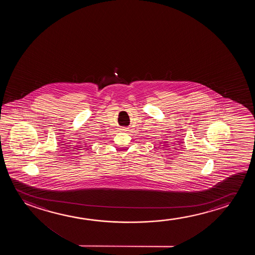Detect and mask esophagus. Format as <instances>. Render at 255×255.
Listing matches in <instances>:
<instances>
[{"label":"esophagus","mask_w":255,"mask_h":255,"mask_svg":"<svg viewBox=\"0 0 255 255\" xmlns=\"http://www.w3.org/2000/svg\"><path fill=\"white\" fill-rule=\"evenodd\" d=\"M121 130H122V131H128L129 129H128V128H122V129H121Z\"/></svg>","instance_id":"1"}]
</instances>
